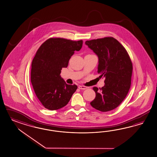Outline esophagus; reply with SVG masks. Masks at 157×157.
Segmentation results:
<instances>
[{"instance_id":"obj_1","label":"esophagus","mask_w":157,"mask_h":157,"mask_svg":"<svg viewBox=\"0 0 157 157\" xmlns=\"http://www.w3.org/2000/svg\"><path fill=\"white\" fill-rule=\"evenodd\" d=\"M78 88L80 89V90H86L88 88V87H86V86H79Z\"/></svg>"}]
</instances>
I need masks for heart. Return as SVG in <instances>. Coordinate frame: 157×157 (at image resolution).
<instances>
[{
  "instance_id": "obj_1",
  "label": "heart",
  "mask_w": 157,
  "mask_h": 157,
  "mask_svg": "<svg viewBox=\"0 0 157 157\" xmlns=\"http://www.w3.org/2000/svg\"><path fill=\"white\" fill-rule=\"evenodd\" d=\"M88 55H90V54H88Z\"/></svg>"
}]
</instances>
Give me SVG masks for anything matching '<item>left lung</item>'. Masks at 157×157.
<instances>
[{
  "label": "left lung",
  "mask_w": 157,
  "mask_h": 157,
  "mask_svg": "<svg viewBox=\"0 0 157 157\" xmlns=\"http://www.w3.org/2000/svg\"><path fill=\"white\" fill-rule=\"evenodd\" d=\"M85 44L98 56V72L104 77L105 85L93 87L96 97L90 103L96 109H115L126 98L131 85L133 65L125 48L115 38L107 37L86 41Z\"/></svg>",
  "instance_id": "obj_1"
}]
</instances>
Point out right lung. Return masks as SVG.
I'll use <instances>...</instances> for the list:
<instances>
[{"mask_svg":"<svg viewBox=\"0 0 157 157\" xmlns=\"http://www.w3.org/2000/svg\"><path fill=\"white\" fill-rule=\"evenodd\" d=\"M82 44V40L50 38L37 51L32 62L31 83L36 95L46 109L53 111L65 107L77 90V85L66 84L60 74Z\"/></svg>","mask_w":157,"mask_h":157,"instance_id":"right-lung-1","label":"right lung"}]
</instances>
